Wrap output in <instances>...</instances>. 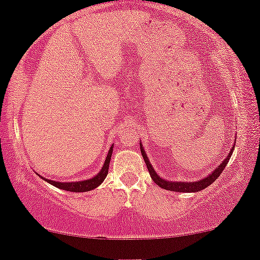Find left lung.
Instances as JSON below:
<instances>
[{
	"label": "left lung",
	"mask_w": 260,
	"mask_h": 260,
	"mask_svg": "<svg viewBox=\"0 0 260 260\" xmlns=\"http://www.w3.org/2000/svg\"><path fill=\"white\" fill-rule=\"evenodd\" d=\"M140 147H141L142 156H143L144 162H145V165H147V168L149 170V174H150L151 179L154 180V182L157 184V186L163 188V189L173 190V191H180V193H195V191H200L202 189H205L206 187H208L209 184H212L216 179H218V177L220 176V174L222 173V170L225 169L227 163H229L231 156H232V152L234 150V147H236V144H233L232 149H231V151L229 152V156H227V157L223 159L222 163H220L219 167H216L214 172L206 176L205 179L199 180V181H194V182H183V181H175V182H174V181H167V180L161 179V176H158L157 174H156L155 169L152 168L150 162H149L148 156L145 155L143 145L140 143Z\"/></svg>",
	"instance_id": "left-lung-1"
}]
</instances>
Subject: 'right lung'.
<instances>
[{
  "label": "right lung",
  "instance_id": "add662e5",
  "mask_svg": "<svg viewBox=\"0 0 260 260\" xmlns=\"http://www.w3.org/2000/svg\"><path fill=\"white\" fill-rule=\"evenodd\" d=\"M112 151H113V144L111 145V148H110L109 154H108V156H106V159H105L104 165H103V168L101 169V172H99L95 176L92 177V179L78 181V182H58V181L45 179V177L40 176L39 174L38 175L40 176L42 180L47 181L48 183H51L52 186L60 188V189H62V190L74 191V193H81V191L92 190V189H94V188H97L99 184H102L103 181L105 180V177L108 176L109 165H110V159H111V156H112Z\"/></svg>",
  "mask_w": 260,
  "mask_h": 260
}]
</instances>
